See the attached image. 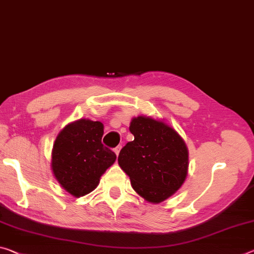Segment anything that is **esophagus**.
Instances as JSON below:
<instances>
[{
    "label": "esophagus",
    "instance_id": "obj_1",
    "mask_svg": "<svg viewBox=\"0 0 254 254\" xmlns=\"http://www.w3.org/2000/svg\"><path fill=\"white\" fill-rule=\"evenodd\" d=\"M120 150H121V146H118V147H116V148L114 149V152H115V155H116V156H119V154H120Z\"/></svg>",
    "mask_w": 254,
    "mask_h": 254
}]
</instances>
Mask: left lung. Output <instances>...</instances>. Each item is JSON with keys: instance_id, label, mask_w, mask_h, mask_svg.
<instances>
[{"instance_id": "left-lung-1", "label": "left lung", "mask_w": 254, "mask_h": 254, "mask_svg": "<svg viewBox=\"0 0 254 254\" xmlns=\"http://www.w3.org/2000/svg\"><path fill=\"white\" fill-rule=\"evenodd\" d=\"M128 130L134 140L120 151V167L141 198L151 203L163 202L187 179V143L174 127L150 116L133 118Z\"/></svg>"}]
</instances>
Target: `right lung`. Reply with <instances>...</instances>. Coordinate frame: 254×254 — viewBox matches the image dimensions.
<instances>
[{"label": "right lung", "instance_id": "obj_1", "mask_svg": "<svg viewBox=\"0 0 254 254\" xmlns=\"http://www.w3.org/2000/svg\"><path fill=\"white\" fill-rule=\"evenodd\" d=\"M104 124L80 119L64 127L55 139L51 168L60 185L80 198L94 191L114 164L116 155L103 146Z\"/></svg>", "mask_w": 254, "mask_h": 254}]
</instances>
